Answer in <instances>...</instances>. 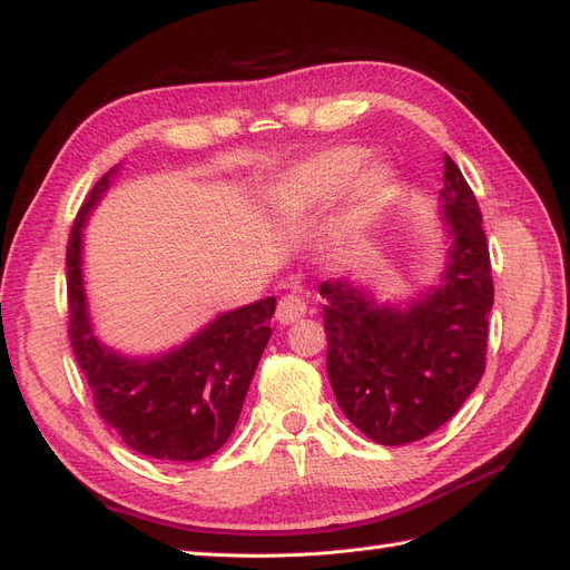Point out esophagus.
I'll return each instance as SVG.
<instances>
[{
	"label": "esophagus",
	"instance_id": "34e87169",
	"mask_svg": "<svg viewBox=\"0 0 570 570\" xmlns=\"http://www.w3.org/2000/svg\"><path fill=\"white\" fill-rule=\"evenodd\" d=\"M304 314H306V302L297 295L281 297L278 308H275V318H278V323H283V325L297 323L299 318H304Z\"/></svg>",
	"mask_w": 570,
	"mask_h": 570
}]
</instances>
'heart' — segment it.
<instances>
[{"label":"heart","mask_w":570,"mask_h":570,"mask_svg":"<svg viewBox=\"0 0 570 570\" xmlns=\"http://www.w3.org/2000/svg\"><path fill=\"white\" fill-rule=\"evenodd\" d=\"M366 164V151L358 147H333L308 161L289 168L268 189V209L278 218H304L331 206L350 187L347 199L327 228L335 245H347L364 233L381 214L390 187V168Z\"/></svg>","instance_id":"obj_1"}]
</instances>
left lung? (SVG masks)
<instances>
[{
	"label": "left lung",
	"instance_id": "left-lung-1",
	"mask_svg": "<svg viewBox=\"0 0 570 570\" xmlns=\"http://www.w3.org/2000/svg\"><path fill=\"white\" fill-rule=\"evenodd\" d=\"M440 199L450 249L435 287L402 306L377 302L354 281L318 285L335 400L377 444L396 446L435 433L485 373L494 302L490 252L473 189L450 157Z\"/></svg>",
	"mask_w": 570,
	"mask_h": 570
}]
</instances>
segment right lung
<instances>
[{
    "instance_id": "1",
    "label": "right lung",
    "mask_w": 570,
    "mask_h": 570,
    "mask_svg": "<svg viewBox=\"0 0 570 570\" xmlns=\"http://www.w3.org/2000/svg\"><path fill=\"white\" fill-rule=\"evenodd\" d=\"M116 170L92 187L68 237V335L99 416L130 450L164 461H199L218 452L235 430L271 337L275 297L220 314L157 356H126L101 344L85 297L82 228Z\"/></svg>"
}]
</instances>
